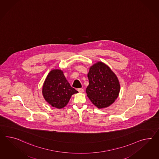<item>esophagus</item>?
<instances>
[{
	"label": "esophagus",
	"instance_id": "obj_1",
	"mask_svg": "<svg viewBox=\"0 0 159 159\" xmlns=\"http://www.w3.org/2000/svg\"><path fill=\"white\" fill-rule=\"evenodd\" d=\"M78 91L80 92V93H82V92H84V89H82V88H78Z\"/></svg>",
	"mask_w": 159,
	"mask_h": 159
}]
</instances>
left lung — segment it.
Listing matches in <instances>:
<instances>
[{"label":"left lung","mask_w":159,"mask_h":159,"mask_svg":"<svg viewBox=\"0 0 159 159\" xmlns=\"http://www.w3.org/2000/svg\"><path fill=\"white\" fill-rule=\"evenodd\" d=\"M88 77L89 84L86 92L94 105L102 108L112 104L118 97L120 85L110 67L98 62L90 68Z\"/></svg>","instance_id":"1"}]
</instances>
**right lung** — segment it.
<instances>
[{
	"instance_id": "right-lung-1",
	"label": "right lung",
	"mask_w": 159,
	"mask_h": 159,
	"mask_svg": "<svg viewBox=\"0 0 159 159\" xmlns=\"http://www.w3.org/2000/svg\"><path fill=\"white\" fill-rule=\"evenodd\" d=\"M77 93L78 91L70 86L61 70L51 71L43 88V94L45 100L59 109L65 107L71 96Z\"/></svg>"
}]
</instances>
